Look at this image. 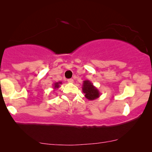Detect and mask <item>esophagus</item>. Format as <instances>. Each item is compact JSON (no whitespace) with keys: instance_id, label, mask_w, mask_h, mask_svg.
Returning a JSON list of instances; mask_svg holds the SVG:
<instances>
[{"instance_id":"esophagus-1","label":"esophagus","mask_w":152,"mask_h":152,"mask_svg":"<svg viewBox=\"0 0 152 152\" xmlns=\"http://www.w3.org/2000/svg\"><path fill=\"white\" fill-rule=\"evenodd\" d=\"M68 83H73L74 82V80H72V79H68Z\"/></svg>"}]
</instances>
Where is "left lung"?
I'll return each instance as SVG.
<instances>
[{
    "label": "left lung",
    "instance_id": "obj_1",
    "mask_svg": "<svg viewBox=\"0 0 152 152\" xmlns=\"http://www.w3.org/2000/svg\"><path fill=\"white\" fill-rule=\"evenodd\" d=\"M82 91L85 94V97L88 100H94L101 95L98 89L89 80H84L83 82Z\"/></svg>",
    "mask_w": 152,
    "mask_h": 152
}]
</instances>
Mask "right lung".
<instances>
[{"instance_id": "obj_1", "label": "right lung", "mask_w": 152, "mask_h": 152, "mask_svg": "<svg viewBox=\"0 0 152 152\" xmlns=\"http://www.w3.org/2000/svg\"><path fill=\"white\" fill-rule=\"evenodd\" d=\"M62 82H55L54 83L53 85V89L54 91H55L56 89L59 88V87L60 86V84H61Z\"/></svg>"}]
</instances>
